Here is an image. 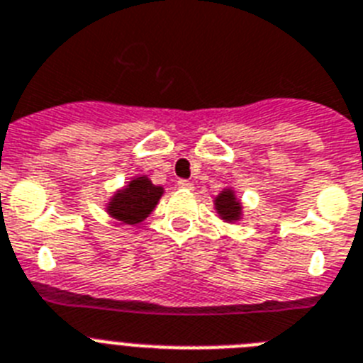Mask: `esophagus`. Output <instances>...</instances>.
<instances>
[{"instance_id": "1", "label": "esophagus", "mask_w": 363, "mask_h": 363, "mask_svg": "<svg viewBox=\"0 0 363 363\" xmlns=\"http://www.w3.org/2000/svg\"><path fill=\"white\" fill-rule=\"evenodd\" d=\"M177 184H179V188H182V190H194V184H191L190 181H184V179L177 182Z\"/></svg>"}]
</instances>
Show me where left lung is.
Returning <instances> with one entry per match:
<instances>
[{
    "label": "left lung",
    "mask_w": 363,
    "mask_h": 363,
    "mask_svg": "<svg viewBox=\"0 0 363 363\" xmlns=\"http://www.w3.org/2000/svg\"><path fill=\"white\" fill-rule=\"evenodd\" d=\"M214 205L218 214L225 221H238L240 216H242V205H240V201L234 196V191L228 190V188L216 197Z\"/></svg>",
    "instance_id": "8db88e82"
}]
</instances>
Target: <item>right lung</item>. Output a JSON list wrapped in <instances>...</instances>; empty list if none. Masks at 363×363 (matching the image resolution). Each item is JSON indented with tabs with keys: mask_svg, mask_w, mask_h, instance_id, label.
Returning a JSON list of instances; mask_svg holds the SVG:
<instances>
[{
	"mask_svg": "<svg viewBox=\"0 0 363 363\" xmlns=\"http://www.w3.org/2000/svg\"><path fill=\"white\" fill-rule=\"evenodd\" d=\"M162 194V186H155L147 177H136L123 190L114 194L106 210L118 221L136 225L153 212Z\"/></svg>",
	"mask_w": 363,
	"mask_h": 363,
	"instance_id": "add662e5",
	"label": "right lung"
}]
</instances>
